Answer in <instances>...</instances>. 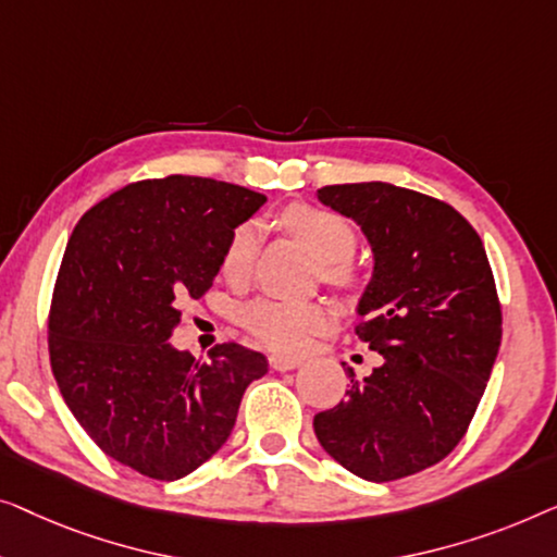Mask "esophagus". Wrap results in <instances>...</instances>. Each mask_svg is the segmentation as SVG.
<instances>
[{"label": "esophagus", "instance_id": "esophagus-1", "mask_svg": "<svg viewBox=\"0 0 557 557\" xmlns=\"http://www.w3.org/2000/svg\"><path fill=\"white\" fill-rule=\"evenodd\" d=\"M270 366L275 371H293V368L300 366V358H287V356H270Z\"/></svg>", "mask_w": 557, "mask_h": 557}]
</instances>
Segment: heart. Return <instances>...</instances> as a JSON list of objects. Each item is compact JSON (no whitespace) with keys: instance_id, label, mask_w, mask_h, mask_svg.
Here are the masks:
<instances>
[{"instance_id":"b5f03b06","label":"heart","mask_w":557,"mask_h":557,"mask_svg":"<svg viewBox=\"0 0 557 557\" xmlns=\"http://www.w3.org/2000/svg\"><path fill=\"white\" fill-rule=\"evenodd\" d=\"M277 224L295 237L318 260V277L338 293H356L360 287V270L354 262L358 232L338 211L315 203H289L280 209ZM257 249V232L239 224L226 239L222 255V275L230 282H245L252 272ZM242 327L275 354L297 356L310 346L312 338L325 331L327 308L318 300L293 302L260 297L242 308Z\"/></svg>"}]
</instances>
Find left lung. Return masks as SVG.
Listing matches in <instances>:
<instances>
[{"label":"left lung","instance_id":"obj_1","mask_svg":"<svg viewBox=\"0 0 557 557\" xmlns=\"http://www.w3.org/2000/svg\"><path fill=\"white\" fill-rule=\"evenodd\" d=\"M356 219L375 255L356 335L383 356L348 368L346 401L312 419L331 457L368 482H394L449 457L480 406L503 341V305L474 226L451 203L366 182L318 189Z\"/></svg>","mask_w":557,"mask_h":557}]
</instances>
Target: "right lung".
<instances>
[{"label":"right lung","instance_id":"add662e5","mask_svg":"<svg viewBox=\"0 0 557 557\" xmlns=\"http://www.w3.org/2000/svg\"><path fill=\"white\" fill-rule=\"evenodd\" d=\"M264 203L201 176L144 178L85 211L62 255L47 312L60 394L96 446L174 482L222 449L268 358L219 343L209 360L171 346L182 300L214 282L226 239Z\"/></svg>","mask_w":557,"mask_h":557}]
</instances>
